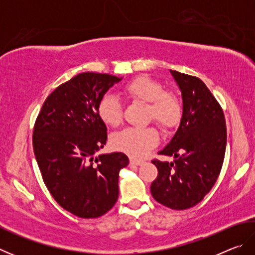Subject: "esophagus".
Wrapping results in <instances>:
<instances>
[{
    "mask_svg": "<svg viewBox=\"0 0 255 255\" xmlns=\"http://www.w3.org/2000/svg\"><path fill=\"white\" fill-rule=\"evenodd\" d=\"M129 163H130L131 166H139L143 164V161H140V159H135V158H130V161H129Z\"/></svg>",
    "mask_w": 255,
    "mask_h": 255,
    "instance_id": "34e87169",
    "label": "esophagus"
}]
</instances>
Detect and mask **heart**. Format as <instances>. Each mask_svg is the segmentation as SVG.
I'll return each instance as SVG.
<instances>
[{
	"mask_svg": "<svg viewBox=\"0 0 255 255\" xmlns=\"http://www.w3.org/2000/svg\"><path fill=\"white\" fill-rule=\"evenodd\" d=\"M124 93L132 100L147 103L146 116L163 129H170L179 123L182 114L180 99L173 92L163 91L158 81L148 75H139L125 85ZM98 116L109 127H117L122 123V105L114 96L102 97L98 105ZM157 131L152 127L126 128L117 132L111 139L115 149L129 156L144 157L158 144Z\"/></svg>",
	"mask_w": 255,
	"mask_h": 255,
	"instance_id": "obj_1",
	"label": "heart"
}]
</instances>
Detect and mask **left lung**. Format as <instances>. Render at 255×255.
<instances>
[{"mask_svg":"<svg viewBox=\"0 0 255 255\" xmlns=\"http://www.w3.org/2000/svg\"><path fill=\"white\" fill-rule=\"evenodd\" d=\"M170 72L182 96V117L170 143L158 152L173 156V162L152 161L158 175L150 192L161 205L183 210L199 204L217 181L225 156L226 123L221 106L204 82Z\"/></svg>","mask_w":255,"mask_h":255,"instance_id":"obj_1","label":"left lung"}]
</instances>
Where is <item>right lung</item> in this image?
Listing matches in <instances>:
<instances>
[{"mask_svg":"<svg viewBox=\"0 0 255 255\" xmlns=\"http://www.w3.org/2000/svg\"><path fill=\"white\" fill-rule=\"evenodd\" d=\"M122 77L81 73L59 85L42 105L33 128V152L47 189L60 207L81 218H98L118 199L124 153L94 156L107 141L98 105Z\"/></svg>","mask_w":255,"mask_h":255,"instance_id":"add662e5","label":"right lung"}]
</instances>
